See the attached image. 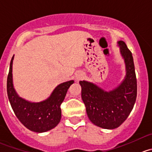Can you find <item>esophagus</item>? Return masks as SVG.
<instances>
[{"label": "esophagus", "instance_id": "obj_1", "mask_svg": "<svg viewBox=\"0 0 152 152\" xmlns=\"http://www.w3.org/2000/svg\"><path fill=\"white\" fill-rule=\"evenodd\" d=\"M84 74L82 73H78L77 76H76V80L79 81V80H82V79H84Z\"/></svg>", "mask_w": 152, "mask_h": 152}]
</instances>
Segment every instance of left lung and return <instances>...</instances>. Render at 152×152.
Returning a JSON list of instances; mask_svg holds the SVG:
<instances>
[{"label":"left lung","mask_w":152,"mask_h":152,"mask_svg":"<svg viewBox=\"0 0 152 152\" xmlns=\"http://www.w3.org/2000/svg\"><path fill=\"white\" fill-rule=\"evenodd\" d=\"M117 45L126 65V76L118 86L106 91L93 82H79L88 118L95 126L104 129H114L121 126L130 114L137 98L133 56L124 42L119 41Z\"/></svg>","instance_id":"1"}]
</instances>
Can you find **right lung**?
I'll use <instances>...</instances> for the list:
<instances>
[{"label": "right lung", "mask_w": 152, "mask_h": 152, "mask_svg": "<svg viewBox=\"0 0 152 152\" xmlns=\"http://www.w3.org/2000/svg\"><path fill=\"white\" fill-rule=\"evenodd\" d=\"M12 56L7 77V95L17 118L29 130L43 133L54 129L61 117V104L67 90L74 81L70 80L57 85L48 99L39 102H32L19 96L12 80Z\"/></svg>", "instance_id": "right-lung-1"}]
</instances>
